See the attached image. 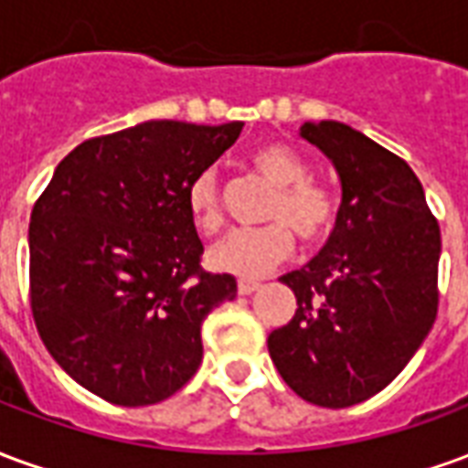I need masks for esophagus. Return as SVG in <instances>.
<instances>
[{"label": "esophagus", "mask_w": 468, "mask_h": 468, "mask_svg": "<svg viewBox=\"0 0 468 468\" xmlns=\"http://www.w3.org/2000/svg\"><path fill=\"white\" fill-rule=\"evenodd\" d=\"M258 288H261V283H255V281H240V283H238V293L250 295L255 293Z\"/></svg>", "instance_id": "1"}]
</instances>
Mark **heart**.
Segmentation results:
<instances>
[{
  "label": "heart",
  "mask_w": 468,
  "mask_h": 468,
  "mask_svg": "<svg viewBox=\"0 0 468 468\" xmlns=\"http://www.w3.org/2000/svg\"><path fill=\"white\" fill-rule=\"evenodd\" d=\"M255 173L273 185L275 193L265 210L271 225L253 230H233L210 248L207 261L215 271L238 278H261L283 263L293 250V235L303 245H315L331 233L335 220L334 195L324 185L308 180V165L288 144L271 143L258 147L250 157ZM185 205L193 225L213 235L223 225V205L215 170L197 173L185 190Z\"/></svg>",
  "instance_id": "1"
}]
</instances>
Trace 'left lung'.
<instances>
[{
    "label": "left lung",
    "instance_id": "obj_1",
    "mask_svg": "<svg viewBox=\"0 0 468 468\" xmlns=\"http://www.w3.org/2000/svg\"><path fill=\"white\" fill-rule=\"evenodd\" d=\"M301 137L334 163L341 207L324 250L281 278L298 308L268 351L303 401L346 409L386 388L431 331L441 230L399 154L335 120Z\"/></svg>",
    "mask_w": 468,
    "mask_h": 468
}]
</instances>
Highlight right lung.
<instances>
[{"label": "right lung", "instance_id": "right-lung-1", "mask_svg": "<svg viewBox=\"0 0 468 468\" xmlns=\"http://www.w3.org/2000/svg\"><path fill=\"white\" fill-rule=\"evenodd\" d=\"M243 122L150 120L77 144L29 223L37 331L80 386L117 406L165 401L203 361L200 325L238 283L200 268L185 205Z\"/></svg>", "mask_w": 468, "mask_h": 468}]
</instances>
